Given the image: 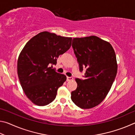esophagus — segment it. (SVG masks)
<instances>
[{
	"label": "esophagus",
	"instance_id": "obj_1",
	"mask_svg": "<svg viewBox=\"0 0 135 135\" xmlns=\"http://www.w3.org/2000/svg\"><path fill=\"white\" fill-rule=\"evenodd\" d=\"M73 80V78L71 77H67V81H71Z\"/></svg>",
	"mask_w": 135,
	"mask_h": 135
}]
</instances>
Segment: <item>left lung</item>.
<instances>
[{
  "instance_id": "8db88e82",
  "label": "left lung",
  "mask_w": 135,
  "mask_h": 135,
  "mask_svg": "<svg viewBox=\"0 0 135 135\" xmlns=\"http://www.w3.org/2000/svg\"><path fill=\"white\" fill-rule=\"evenodd\" d=\"M85 79H76L77 88L71 92V100L82 109L97 106L108 95L117 72L115 52L108 42L95 36L74 38L72 42Z\"/></svg>"
}]
</instances>
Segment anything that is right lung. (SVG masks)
I'll return each mask as SVG.
<instances>
[{"label":"right lung","mask_w":135,"mask_h":135,"mask_svg":"<svg viewBox=\"0 0 135 135\" xmlns=\"http://www.w3.org/2000/svg\"><path fill=\"white\" fill-rule=\"evenodd\" d=\"M71 42V37L43 31L32 37L20 52L18 78L25 94L34 104L45 106L55 99L58 89L67 77L56 72L52 65L70 48Z\"/></svg>","instance_id":"1"}]
</instances>
